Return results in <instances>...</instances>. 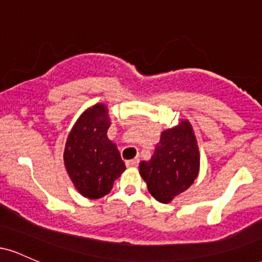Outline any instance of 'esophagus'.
I'll return each instance as SVG.
<instances>
[{
  "mask_svg": "<svg viewBox=\"0 0 262 262\" xmlns=\"http://www.w3.org/2000/svg\"><path fill=\"white\" fill-rule=\"evenodd\" d=\"M138 164H139V159L135 158L133 160H128L125 161V165H127L128 167H134V166H138Z\"/></svg>",
  "mask_w": 262,
  "mask_h": 262,
  "instance_id": "esophagus-1",
  "label": "esophagus"
}]
</instances>
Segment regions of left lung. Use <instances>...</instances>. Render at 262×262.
Segmentation results:
<instances>
[{"mask_svg":"<svg viewBox=\"0 0 262 262\" xmlns=\"http://www.w3.org/2000/svg\"><path fill=\"white\" fill-rule=\"evenodd\" d=\"M140 176L152 197L169 203L194 182L200 172V151L193 128L187 119L166 129L149 161H141Z\"/></svg>","mask_w":262,"mask_h":262,"instance_id":"8db88e82","label":"left lung"}]
</instances>
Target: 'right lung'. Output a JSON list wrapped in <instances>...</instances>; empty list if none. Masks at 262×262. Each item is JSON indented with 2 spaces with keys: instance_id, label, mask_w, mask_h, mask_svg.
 I'll list each match as a JSON object with an SVG mask.
<instances>
[{
  "instance_id": "obj_1",
  "label": "right lung",
  "mask_w": 262,
  "mask_h": 262,
  "mask_svg": "<svg viewBox=\"0 0 262 262\" xmlns=\"http://www.w3.org/2000/svg\"><path fill=\"white\" fill-rule=\"evenodd\" d=\"M111 125L103 103L90 107L69 133L64 164L75 188L90 200L106 196L125 170L116 144L107 137Z\"/></svg>"
}]
</instances>
